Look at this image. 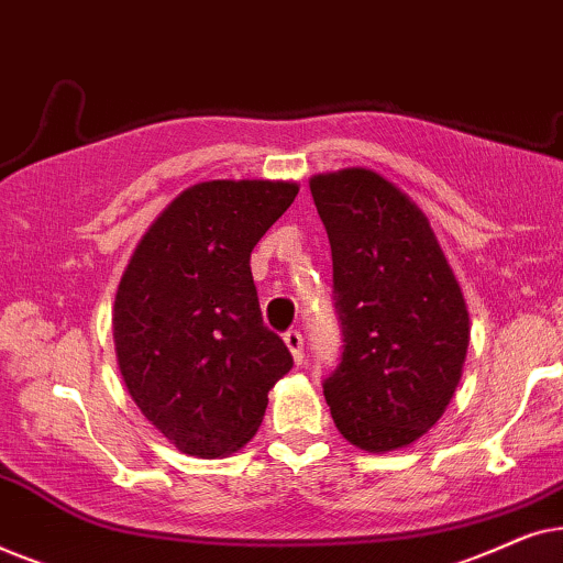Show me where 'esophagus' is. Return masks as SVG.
<instances>
[{
  "label": "esophagus",
  "instance_id": "esophagus-1",
  "mask_svg": "<svg viewBox=\"0 0 563 563\" xmlns=\"http://www.w3.org/2000/svg\"><path fill=\"white\" fill-rule=\"evenodd\" d=\"M284 343H287V349L291 351V358H295V364H305V338L299 330H287L284 333Z\"/></svg>",
  "mask_w": 563,
  "mask_h": 563
}]
</instances>
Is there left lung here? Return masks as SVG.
Listing matches in <instances>:
<instances>
[{
  "mask_svg": "<svg viewBox=\"0 0 563 563\" xmlns=\"http://www.w3.org/2000/svg\"><path fill=\"white\" fill-rule=\"evenodd\" d=\"M310 191L333 253L343 333L322 382L335 428L368 453L428 433L459 387L468 349L464 295L418 205L368 168L318 174Z\"/></svg>",
  "mask_w": 563,
  "mask_h": 563,
  "instance_id": "8db88e82",
  "label": "left lung"
}]
</instances>
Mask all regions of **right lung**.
<instances>
[{"instance_id":"add662e5","label":"right lung","mask_w":563,"mask_h":563,"mask_svg":"<svg viewBox=\"0 0 563 563\" xmlns=\"http://www.w3.org/2000/svg\"><path fill=\"white\" fill-rule=\"evenodd\" d=\"M295 181H202L148 228L114 297L122 382L151 426L189 456L251 441L291 353L264 325L251 251L295 202Z\"/></svg>"}]
</instances>
